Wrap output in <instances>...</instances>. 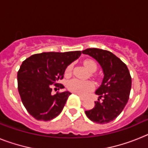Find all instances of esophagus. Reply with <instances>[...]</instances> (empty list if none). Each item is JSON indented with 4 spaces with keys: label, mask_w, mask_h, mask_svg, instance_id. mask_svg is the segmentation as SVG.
<instances>
[{
    "label": "esophagus",
    "mask_w": 148,
    "mask_h": 148,
    "mask_svg": "<svg viewBox=\"0 0 148 148\" xmlns=\"http://www.w3.org/2000/svg\"><path fill=\"white\" fill-rule=\"evenodd\" d=\"M77 95H78V96H79V97H80V99H82V100H84V99H85V97H84V96H82V95H78V94H77Z\"/></svg>",
    "instance_id": "esophagus-1"
}]
</instances>
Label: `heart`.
Here are the masks:
<instances>
[{
	"instance_id": "1",
	"label": "heart",
	"mask_w": 148,
	"mask_h": 148,
	"mask_svg": "<svg viewBox=\"0 0 148 148\" xmlns=\"http://www.w3.org/2000/svg\"><path fill=\"white\" fill-rule=\"evenodd\" d=\"M84 65L87 68V70L90 72H95L97 70V64L94 61L91 59L84 60L83 62ZM72 69H73V65H68L67 67L65 70V74L66 75H70L71 73ZM68 90L81 95H85L87 92L92 90L94 88V84L92 82H84V81L78 80V79H72L67 84Z\"/></svg>"
}]
</instances>
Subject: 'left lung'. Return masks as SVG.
Instances as JSON below:
<instances>
[{"label": "left lung", "mask_w": 148, "mask_h": 148, "mask_svg": "<svg viewBox=\"0 0 148 148\" xmlns=\"http://www.w3.org/2000/svg\"><path fill=\"white\" fill-rule=\"evenodd\" d=\"M82 53L95 58L104 74L101 85L95 91L99 99L95 101V107L85 113L93 122L109 123L121 113L127 103L132 82L130 72L125 63L110 51L89 48Z\"/></svg>", "instance_id": "8db88e82"}]
</instances>
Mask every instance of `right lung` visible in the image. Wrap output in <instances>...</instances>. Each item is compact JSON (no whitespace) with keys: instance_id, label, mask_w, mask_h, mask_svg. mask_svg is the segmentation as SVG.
Returning a JSON list of instances; mask_svg holds the SVG:
<instances>
[{"instance_id":"obj_1","label":"right lung","mask_w":148,"mask_h":148,"mask_svg":"<svg viewBox=\"0 0 148 148\" xmlns=\"http://www.w3.org/2000/svg\"><path fill=\"white\" fill-rule=\"evenodd\" d=\"M81 51L42 53L24 60L18 72V89L23 106L38 121H50L61 113L70 92L52 94L53 87L64 88L58 82L66 66L81 56ZM55 88V89H56Z\"/></svg>"}]
</instances>
